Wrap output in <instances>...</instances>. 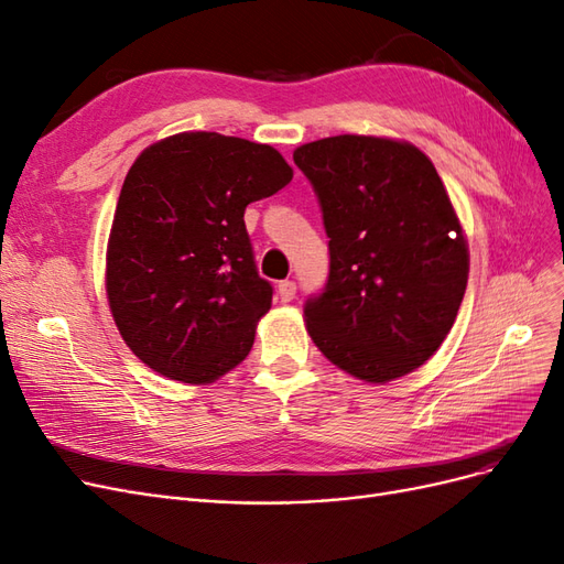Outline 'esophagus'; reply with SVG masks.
Here are the masks:
<instances>
[{
	"instance_id": "34e87169",
	"label": "esophagus",
	"mask_w": 564,
	"mask_h": 564,
	"mask_svg": "<svg viewBox=\"0 0 564 564\" xmlns=\"http://www.w3.org/2000/svg\"><path fill=\"white\" fill-rule=\"evenodd\" d=\"M278 294H280V299H282L284 303L294 301V296H296V282H292V280L280 282V284H278Z\"/></svg>"
}]
</instances>
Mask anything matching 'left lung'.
I'll use <instances>...</instances> for the list:
<instances>
[{
    "label": "left lung",
    "instance_id": "obj_1",
    "mask_svg": "<svg viewBox=\"0 0 564 564\" xmlns=\"http://www.w3.org/2000/svg\"><path fill=\"white\" fill-rule=\"evenodd\" d=\"M329 237V280L305 303L313 344L367 383L437 352L468 284V242L447 187L416 145L329 135L294 150Z\"/></svg>",
    "mask_w": 564,
    "mask_h": 564
}]
</instances>
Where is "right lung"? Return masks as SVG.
Wrapping results in <instances>:
<instances>
[{
  "instance_id": "right-lung-1",
  "label": "right lung",
  "mask_w": 564,
  "mask_h": 564,
  "mask_svg": "<svg viewBox=\"0 0 564 564\" xmlns=\"http://www.w3.org/2000/svg\"><path fill=\"white\" fill-rule=\"evenodd\" d=\"M292 176L272 145L216 131L174 133L135 158L108 237L106 292L143 365L204 386L249 355L272 286L256 272L245 209Z\"/></svg>"
}]
</instances>
